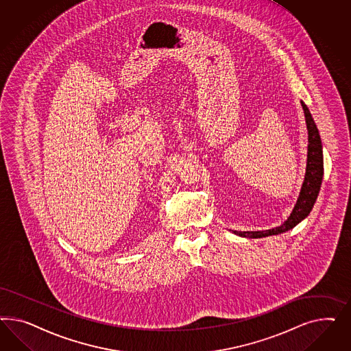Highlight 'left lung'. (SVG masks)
I'll return each mask as SVG.
<instances>
[{"mask_svg":"<svg viewBox=\"0 0 351 351\" xmlns=\"http://www.w3.org/2000/svg\"><path fill=\"white\" fill-rule=\"evenodd\" d=\"M301 106L304 109L305 122L308 128V160H306V172L304 182L301 186V191L298 194V202L295 204L291 215L287 220L282 225L267 229V230H257V232H238L232 230V233L243 238H264L270 235L286 233L288 230L293 229L298 223H301L304 219H306L310 211L314 207V203L318 198L320 185L323 180V148H322V140L319 135L318 128L311 117V113L308 110L306 104L301 100Z\"/></svg>","mask_w":351,"mask_h":351,"instance_id":"left-lung-1","label":"left lung"}]
</instances>
